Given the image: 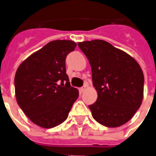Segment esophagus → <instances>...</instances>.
<instances>
[{
  "instance_id": "1",
  "label": "esophagus",
  "mask_w": 156,
  "mask_h": 156,
  "mask_svg": "<svg viewBox=\"0 0 156 156\" xmlns=\"http://www.w3.org/2000/svg\"><path fill=\"white\" fill-rule=\"evenodd\" d=\"M86 86H84V87H81V88H80V89H79V91H80V93H83V92H84V91H85V90H86Z\"/></svg>"
}]
</instances>
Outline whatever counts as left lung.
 Here are the masks:
<instances>
[{"label": "left lung", "instance_id": "8db88e82", "mask_svg": "<svg viewBox=\"0 0 156 156\" xmlns=\"http://www.w3.org/2000/svg\"><path fill=\"white\" fill-rule=\"evenodd\" d=\"M89 61L98 97L88 108L94 119L108 127H120L134 116L143 99L144 75L132 56L102 40L78 43Z\"/></svg>", "mask_w": 156, "mask_h": 156}]
</instances>
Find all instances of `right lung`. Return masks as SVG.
<instances>
[{
	"label": "right lung",
	"instance_id": "add662e5",
	"mask_svg": "<svg viewBox=\"0 0 156 156\" xmlns=\"http://www.w3.org/2000/svg\"><path fill=\"white\" fill-rule=\"evenodd\" d=\"M76 43L69 40L48 42L28 56L15 76L17 103L30 121L44 129L62 123L79 96L70 86L65 60Z\"/></svg>",
	"mask_w": 156,
	"mask_h": 156
}]
</instances>
